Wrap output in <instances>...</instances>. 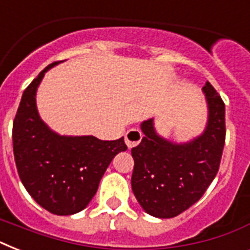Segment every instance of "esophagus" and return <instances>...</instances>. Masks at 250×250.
Returning a JSON list of instances; mask_svg holds the SVG:
<instances>
[{"label": "esophagus", "instance_id": "esophagus-1", "mask_svg": "<svg viewBox=\"0 0 250 250\" xmlns=\"http://www.w3.org/2000/svg\"><path fill=\"white\" fill-rule=\"evenodd\" d=\"M143 139V133L139 128H131L128 129L125 135V144L128 148H133V146H136L139 145V143Z\"/></svg>", "mask_w": 250, "mask_h": 250}]
</instances>
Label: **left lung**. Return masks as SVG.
I'll return each instance as SVG.
<instances>
[{"instance_id": "1", "label": "left lung", "mask_w": 250, "mask_h": 250, "mask_svg": "<svg viewBox=\"0 0 250 250\" xmlns=\"http://www.w3.org/2000/svg\"><path fill=\"white\" fill-rule=\"evenodd\" d=\"M202 89L209 121L201 136L174 144L158 136L149 119L141 123L145 136L131 149L133 194L153 217L174 218L186 211L202 197L219 170L226 141L225 102L209 82Z\"/></svg>"}]
</instances>
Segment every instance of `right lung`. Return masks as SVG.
<instances>
[{
  "label": "right lung",
  "mask_w": 250,
  "mask_h": 250,
  "mask_svg": "<svg viewBox=\"0 0 250 250\" xmlns=\"http://www.w3.org/2000/svg\"><path fill=\"white\" fill-rule=\"evenodd\" d=\"M57 63L45 67L23 92L13 123V149L19 178L33 200L50 213L71 215L89 204L110 162L127 145L123 137L60 136L41 121L37 86Z\"/></svg>",
  "instance_id": "right-lung-1"
}]
</instances>
